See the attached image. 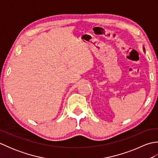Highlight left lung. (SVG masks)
I'll return each mask as SVG.
<instances>
[{"mask_svg":"<svg viewBox=\"0 0 158 158\" xmlns=\"http://www.w3.org/2000/svg\"><path fill=\"white\" fill-rule=\"evenodd\" d=\"M143 51L145 52V48H144V47H143Z\"/></svg>","mask_w":158,"mask_h":158,"instance_id":"8db88e82","label":"left lung"}]
</instances>
